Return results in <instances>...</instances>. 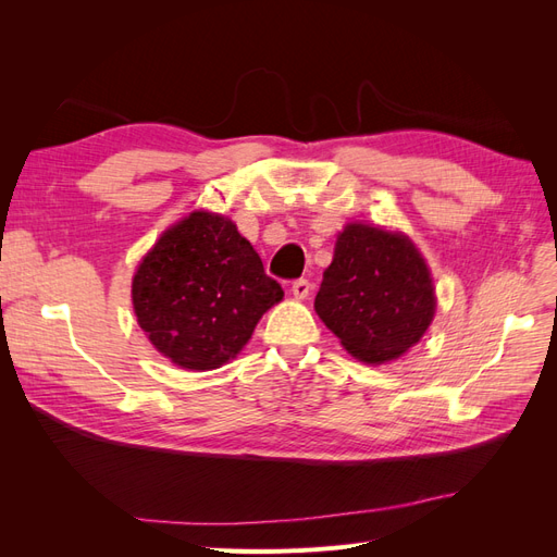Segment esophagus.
I'll use <instances>...</instances> for the list:
<instances>
[{"mask_svg": "<svg viewBox=\"0 0 557 557\" xmlns=\"http://www.w3.org/2000/svg\"><path fill=\"white\" fill-rule=\"evenodd\" d=\"M309 293H311V283H309L307 278H297V281L293 283V295H295L297 299H307Z\"/></svg>", "mask_w": 557, "mask_h": 557, "instance_id": "1", "label": "esophagus"}]
</instances>
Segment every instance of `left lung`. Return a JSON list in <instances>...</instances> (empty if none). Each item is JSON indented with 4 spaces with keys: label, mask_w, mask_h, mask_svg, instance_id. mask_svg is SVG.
Here are the masks:
<instances>
[{
    "label": "left lung",
    "mask_w": 557,
    "mask_h": 557,
    "mask_svg": "<svg viewBox=\"0 0 557 557\" xmlns=\"http://www.w3.org/2000/svg\"><path fill=\"white\" fill-rule=\"evenodd\" d=\"M313 307L352 358L383 364L420 342L436 297L430 269L409 237L350 223L336 237Z\"/></svg>",
    "instance_id": "1"
}]
</instances>
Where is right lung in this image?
Masks as SVG:
<instances>
[{
	"mask_svg": "<svg viewBox=\"0 0 557 557\" xmlns=\"http://www.w3.org/2000/svg\"><path fill=\"white\" fill-rule=\"evenodd\" d=\"M283 288L230 218L193 211L146 252L132 278L139 327L164 358L218 369L248 344Z\"/></svg>",
	"mask_w": 557,
	"mask_h": 557,
	"instance_id": "right-lung-1",
	"label": "right lung"
}]
</instances>
